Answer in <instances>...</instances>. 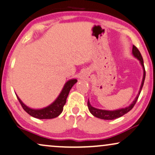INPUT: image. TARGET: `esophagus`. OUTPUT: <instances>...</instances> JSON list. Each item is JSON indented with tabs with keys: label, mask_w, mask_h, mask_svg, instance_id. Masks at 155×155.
<instances>
[{
	"label": "esophagus",
	"mask_w": 155,
	"mask_h": 155,
	"mask_svg": "<svg viewBox=\"0 0 155 155\" xmlns=\"http://www.w3.org/2000/svg\"><path fill=\"white\" fill-rule=\"evenodd\" d=\"M82 77L85 78V79H89V73H88V72H86V73L83 74V75H82Z\"/></svg>",
	"instance_id": "obj_1"
}]
</instances>
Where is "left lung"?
<instances>
[{"label":"left lung","mask_w":155,"mask_h":155,"mask_svg":"<svg viewBox=\"0 0 155 155\" xmlns=\"http://www.w3.org/2000/svg\"><path fill=\"white\" fill-rule=\"evenodd\" d=\"M132 54L135 58H137L139 61H140L141 65H142V68H143V79H142V84H141V87H140V91H139L137 96L136 98L134 99V100L133 101V102L131 104L129 107H125V108L120 109H117V110H113V111L103 110V109L94 108V107H93L91 104H90L89 99H88V102H87L88 108H89V110L90 112L91 113L92 115H94V117H97V118H99V119H106V120H112V119H117V118H119V117L124 115L125 114L129 112V111H130L131 109L134 107V106L135 105V104H136L137 101L139 96H140V92H141V91H142L143 85H144L146 73H145V68H144V61H143V58H142V55H141L140 51L138 50V48H137L135 46H134V45H133V47H132Z\"/></svg>","instance_id":"8db88e82"}]
</instances>
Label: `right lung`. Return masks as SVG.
Listing matches in <instances>:
<instances>
[{"instance_id": "1", "label": "right lung", "mask_w": 155, "mask_h": 155, "mask_svg": "<svg viewBox=\"0 0 155 155\" xmlns=\"http://www.w3.org/2000/svg\"><path fill=\"white\" fill-rule=\"evenodd\" d=\"M77 80L76 79H71L68 81L64 85L61 92L60 93L57 99L53 102L51 104L45 107L44 109H31L25 106L23 104L19 97L16 95L21 105L22 106L23 109L26 111L31 116L35 117V118L40 119H53L55 117H57L61 114V113L63 111L64 106L65 105L66 102V99L69 93L70 90L72 87L76 83Z\"/></svg>"}]
</instances>
